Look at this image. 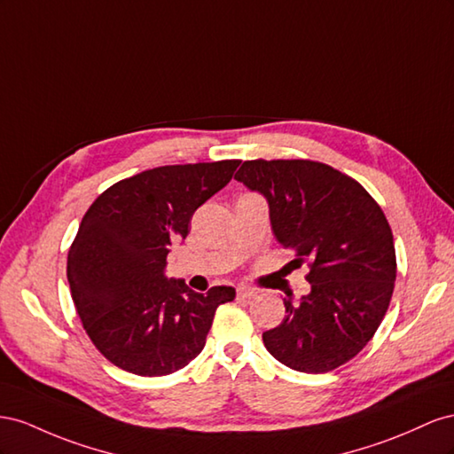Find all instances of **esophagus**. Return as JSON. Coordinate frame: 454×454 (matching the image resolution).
Masks as SVG:
<instances>
[{
	"mask_svg": "<svg viewBox=\"0 0 454 454\" xmlns=\"http://www.w3.org/2000/svg\"><path fill=\"white\" fill-rule=\"evenodd\" d=\"M256 294H258V291L247 287V285H241V287H238V296H239V299H254Z\"/></svg>",
	"mask_w": 454,
	"mask_h": 454,
	"instance_id": "obj_1",
	"label": "esophagus"
}]
</instances>
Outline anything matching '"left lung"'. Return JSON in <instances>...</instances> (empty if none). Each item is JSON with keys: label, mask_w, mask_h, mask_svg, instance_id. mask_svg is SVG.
<instances>
[{"label": "left lung", "mask_w": 454, "mask_h": 454, "mask_svg": "<svg viewBox=\"0 0 454 454\" xmlns=\"http://www.w3.org/2000/svg\"><path fill=\"white\" fill-rule=\"evenodd\" d=\"M238 183L262 193L271 231L308 264L309 293L283 299L285 319L262 333L268 352L301 372H329L377 333L395 283L387 220L357 180L309 160H253Z\"/></svg>", "instance_id": "left-lung-1"}]
</instances>
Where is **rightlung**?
Here are the masks:
<instances>
[{
  "mask_svg": "<svg viewBox=\"0 0 454 454\" xmlns=\"http://www.w3.org/2000/svg\"><path fill=\"white\" fill-rule=\"evenodd\" d=\"M241 161L165 165L120 180L85 213L68 253V283L83 329L115 367L165 377L205 346L216 308L236 299L165 278L171 245L192 215L223 190Z\"/></svg>",
  "mask_w": 454,
  "mask_h": 454,
  "instance_id": "obj_1",
  "label": "right lung"
}]
</instances>
